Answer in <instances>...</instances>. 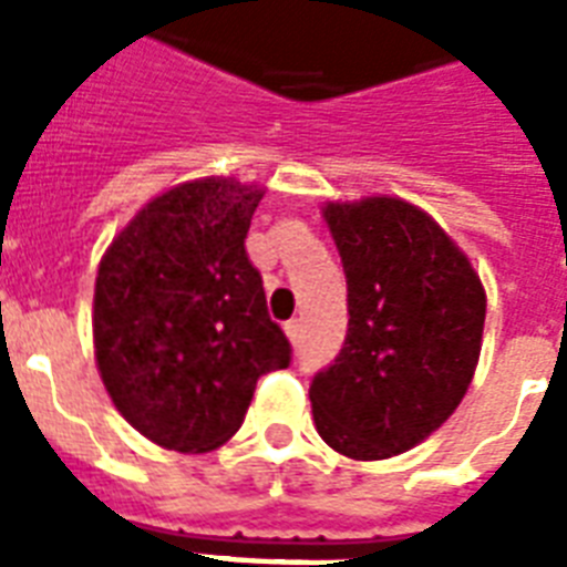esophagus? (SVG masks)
Returning a JSON list of instances; mask_svg holds the SVG:
<instances>
[{
    "instance_id": "obj_1",
    "label": "esophagus",
    "mask_w": 567,
    "mask_h": 567,
    "mask_svg": "<svg viewBox=\"0 0 567 567\" xmlns=\"http://www.w3.org/2000/svg\"><path fill=\"white\" fill-rule=\"evenodd\" d=\"M285 336L291 338V341H300V320H288L285 323Z\"/></svg>"
}]
</instances>
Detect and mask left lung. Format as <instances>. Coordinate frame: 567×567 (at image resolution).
<instances>
[{"label":"left lung","instance_id":"left-lung-1","mask_svg":"<svg viewBox=\"0 0 567 567\" xmlns=\"http://www.w3.org/2000/svg\"><path fill=\"white\" fill-rule=\"evenodd\" d=\"M347 276V338L309 388L320 439L350 458H388L462 403L483 347L485 291L430 214L396 196L329 203Z\"/></svg>","mask_w":567,"mask_h":567}]
</instances>
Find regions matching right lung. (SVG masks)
<instances>
[{
  "instance_id": "obj_1",
  "label": "right lung",
  "mask_w": 567,
  "mask_h": 567,
  "mask_svg": "<svg viewBox=\"0 0 567 567\" xmlns=\"http://www.w3.org/2000/svg\"><path fill=\"white\" fill-rule=\"evenodd\" d=\"M261 196L220 176L185 182L141 208L100 261V377L117 412L167 450L220 447L258 377L291 364L244 247Z\"/></svg>"
}]
</instances>
